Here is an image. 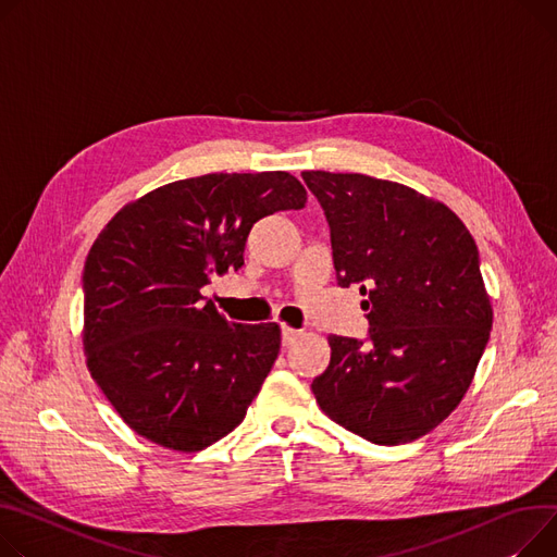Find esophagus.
<instances>
[{"instance_id":"esophagus-1","label":"esophagus","mask_w":557,"mask_h":557,"mask_svg":"<svg viewBox=\"0 0 557 557\" xmlns=\"http://www.w3.org/2000/svg\"><path fill=\"white\" fill-rule=\"evenodd\" d=\"M298 338H302V331H300V329H293V326H282V343H284V347L293 345V343L298 341Z\"/></svg>"}]
</instances>
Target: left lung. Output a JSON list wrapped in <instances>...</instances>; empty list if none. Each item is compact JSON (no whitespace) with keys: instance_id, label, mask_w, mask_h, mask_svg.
Masks as SVG:
<instances>
[{"instance_id":"left-lung-1","label":"left lung","mask_w":557,"mask_h":557,"mask_svg":"<svg viewBox=\"0 0 557 557\" xmlns=\"http://www.w3.org/2000/svg\"><path fill=\"white\" fill-rule=\"evenodd\" d=\"M324 208L338 286L362 284L369 345L329 336L311 389L320 410L379 446L432 432L466 396L493 305L463 221L410 185L358 172H302Z\"/></svg>"}]
</instances>
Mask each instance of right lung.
<instances>
[{
  "label": "right lung",
  "instance_id": "obj_1",
  "mask_svg": "<svg viewBox=\"0 0 557 557\" xmlns=\"http://www.w3.org/2000/svg\"><path fill=\"white\" fill-rule=\"evenodd\" d=\"M305 203V185L288 172H214L161 185L100 231L83 275V349L136 434L188 455L244 421L282 329L228 322L201 286L244 267L257 219Z\"/></svg>",
  "mask_w": 557,
  "mask_h": 557
}]
</instances>
